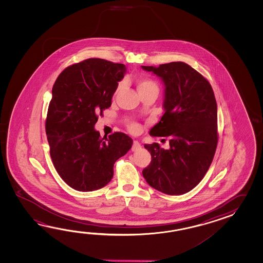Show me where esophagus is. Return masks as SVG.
Here are the masks:
<instances>
[{
    "label": "esophagus",
    "mask_w": 263,
    "mask_h": 263,
    "mask_svg": "<svg viewBox=\"0 0 263 263\" xmlns=\"http://www.w3.org/2000/svg\"><path fill=\"white\" fill-rule=\"evenodd\" d=\"M140 148H141V145H140L139 142L134 141V144H133V146H132V151H139Z\"/></svg>",
    "instance_id": "1"
}]
</instances>
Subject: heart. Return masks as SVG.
I'll use <instances>...</instances> for the list:
<instances>
[{
    "instance_id": "heart-1",
    "label": "heart",
    "mask_w": 263,
    "mask_h": 263,
    "mask_svg": "<svg viewBox=\"0 0 263 263\" xmlns=\"http://www.w3.org/2000/svg\"><path fill=\"white\" fill-rule=\"evenodd\" d=\"M119 87H120V86H118L117 92L119 90ZM137 89H138V92H140V91H144V90L149 89H156L159 91V87H158L156 83H155L154 81L151 80V79L140 78L139 80L137 81ZM139 128L140 127L138 124L135 123V122H129V129H130L132 132H137V130H139Z\"/></svg>"
}]
</instances>
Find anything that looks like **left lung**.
<instances>
[{"instance_id": "8db88e82", "label": "left lung", "mask_w": 263, "mask_h": 263, "mask_svg": "<svg viewBox=\"0 0 263 263\" xmlns=\"http://www.w3.org/2000/svg\"><path fill=\"white\" fill-rule=\"evenodd\" d=\"M142 68L156 74L165 85V112L149 134L167 137L170 146L164 149L158 143L145 145L151 162L143 176L163 194L183 195L201 181L216 151L217 104L213 87L183 62Z\"/></svg>"}]
</instances>
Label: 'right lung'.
Listing matches in <instances>:
<instances>
[{
  "instance_id": "add662e5",
  "label": "right lung",
  "mask_w": 263,
  "mask_h": 263,
  "mask_svg": "<svg viewBox=\"0 0 263 263\" xmlns=\"http://www.w3.org/2000/svg\"><path fill=\"white\" fill-rule=\"evenodd\" d=\"M125 73L123 64L89 58L62 71L51 90L46 134L57 173L74 190L90 192L108 184L114 164L130 149L123 133L101 137L99 114L111 106Z\"/></svg>"
}]
</instances>
